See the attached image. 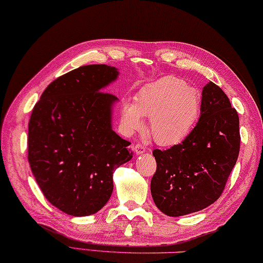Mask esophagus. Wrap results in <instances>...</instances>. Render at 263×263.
<instances>
[{
	"mask_svg": "<svg viewBox=\"0 0 263 263\" xmlns=\"http://www.w3.org/2000/svg\"><path fill=\"white\" fill-rule=\"evenodd\" d=\"M134 152L136 153V155H139V154H143L146 152V148L144 147L142 144H136L135 147H134Z\"/></svg>",
	"mask_w": 263,
	"mask_h": 263,
	"instance_id": "34e87169",
	"label": "esophagus"
}]
</instances>
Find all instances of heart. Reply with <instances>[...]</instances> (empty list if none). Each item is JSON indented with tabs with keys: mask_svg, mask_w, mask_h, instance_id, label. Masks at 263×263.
I'll use <instances>...</instances> for the list:
<instances>
[{
	"mask_svg": "<svg viewBox=\"0 0 263 263\" xmlns=\"http://www.w3.org/2000/svg\"><path fill=\"white\" fill-rule=\"evenodd\" d=\"M135 103L122 101V121L128 132L144 129L149 117V132L159 145L171 146L190 135L199 118L201 99L195 88L177 77H164L137 92Z\"/></svg>",
	"mask_w": 263,
	"mask_h": 263,
	"instance_id": "1",
	"label": "heart"
}]
</instances>
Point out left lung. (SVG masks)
Here are the masks:
<instances>
[{"mask_svg": "<svg viewBox=\"0 0 263 263\" xmlns=\"http://www.w3.org/2000/svg\"><path fill=\"white\" fill-rule=\"evenodd\" d=\"M200 119L178 145L154 149L155 205L169 217L201 211L220 197L239 153V119L228 96L212 82L202 89Z\"/></svg>", "mask_w": 263, "mask_h": 263, "instance_id": "left-lung-1", "label": "left lung"}]
</instances>
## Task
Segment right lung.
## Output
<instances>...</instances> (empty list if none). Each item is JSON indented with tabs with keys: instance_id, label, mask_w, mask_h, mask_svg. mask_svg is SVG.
Listing matches in <instances>:
<instances>
[{
	"instance_id": "1",
	"label": "right lung",
	"mask_w": 263,
	"mask_h": 263,
	"mask_svg": "<svg viewBox=\"0 0 263 263\" xmlns=\"http://www.w3.org/2000/svg\"><path fill=\"white\" fill-rule=\"evenodd\" d=\"M119 73L106 64L79 67L52 82L31 112V173L47 201L69 216L99 212L115 170L133 158L130 143L112 129L119 100L103 92Z\"/></svg>"
}]
</instances>
